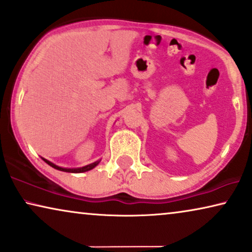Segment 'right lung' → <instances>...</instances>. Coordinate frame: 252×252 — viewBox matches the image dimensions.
<instances>
[{
  "label": "right lung",
  "instance_id": "obj_1",
  "mask_svg": "<svg viewBox=\"0 0 252 252\" xmlns=\"http://www.w3.org/2000/svg\"><path fill=\"white\" fill-rule=\"evenodd\" d=\"M43 160L46 161V163H47L48 165H50L51 167L56 168V170L64 171V172H70V173H81V172L89 171V170H92V168H94V167L96 166V165H97V164L99 163V161H95V163H93V164H89V165H87V166H84V167H80V168H63V167L56 166V165L53 164V163H50V161H48L47 159H43Z\"/></svg>",
  "mask_w": 252,
  "mask_h": 252
}]
</instances>
